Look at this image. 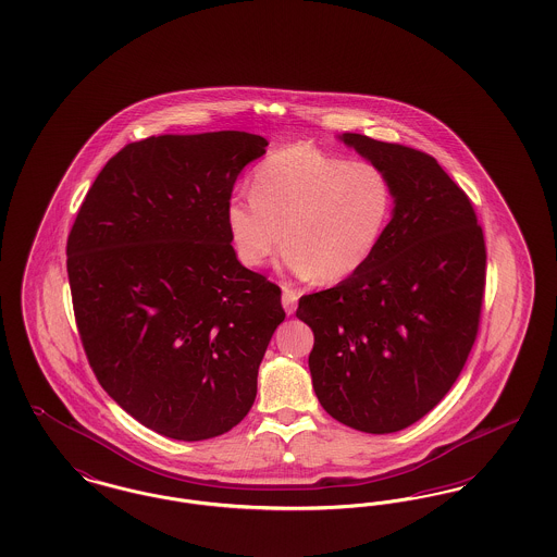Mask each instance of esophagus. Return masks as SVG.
<instances>
[{"label":"esophagus","mask_w":557,"mask_h":557,"mask_svg":"<svg viewBox=\"0 0 557 557\" xmlns=\"http://www.w3.org/2000/svg\"><path fill=\"white\" fill-rule=\"evenodd\" d=\"M298 298H300V292L294 290L290 286H284V290H282V305H284V309H286L288 315H292V313L296 311Z\"/></svg>","instance_id":"obj_1"}]
</instances>
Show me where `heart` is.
I'll list each match as a JSON object with an SVG mask.
<instances>
[{
  "label": "heart",
  "instance_id": "b5f03b06",
  "mask_svg": "<svg viewBox=\"0 0 557 557\" xmlns=\"http://www.w3.org/2000/svg\"><path fill=\"white\" fill-rule=\"evenodd\" d=\"M393 209L395 187L380 164L292 144L259 162L252 194L234 196L225 221L242 265H265L286 242L284 265L334 284L370 261Z\"/></svg>",
  "mask_w": 557,
  "mask_h": 557
}]
</instances>
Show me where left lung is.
<instances>
[{
    "instance_id": "left-lung-1",
    "label": "left lung",
    "mask_w": 557,
    "mask_h": 557,
    "mask_svg": "<svg viewBox=\"0 0 557 557\" xmlns=\"http://www.w3.org/2000/svg\"><path fill=\"white\" fill-rule=\"evenodd\" d=\"M395 187V212L370 261L305 294L296 318L315 334L309 370L341 424L391 434L445 397L476 343L486 246L468 194L422 150L345 133Z\"/></svg>"
}]
</instances>
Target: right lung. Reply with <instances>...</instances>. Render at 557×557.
<instances>
[{
	"label": "right lung",
	"instance_id": "obj_1",
	"mask_svg": "<svg viewBox=\"0 0 557 557\" xmlns=\"http://www.w3.org/2000/svg\"><path fill=\"white\" fill-rule=\"evenodd\" d=\"M246 132L127 144L89 187L66 239L81 345L139 424L205 441L239 424L282 290L242 265L225 212L239 171L265 154Z\"/></svg>",
	"mask_w": 557,
	"mask_h": 557
}]
</instances>
